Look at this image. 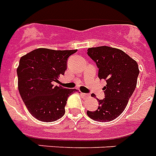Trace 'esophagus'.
Returning <instances> with one entry per match:
<instances>
[{
	"label": "esophagus",
	"mask_w": 156,
	"mask_h": 156,
	"mask_svg": "<svg viewBox=\"0 0 156 156\" xmlns=\"http://www.w3.org/2000/svg\"><path fill=\"white\" fill-rule=\"evenodd\" d=\"M81 95H82L84 98H88V97H90V95H89L88 94H85V93H81Z\"/></svg>",
	"instance_id": "1"
}]
</instances>
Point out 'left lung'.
I'll list each match as a JSON object with an SVG mask.
<instances>
[{
    "label": "left lung",
    "mask_w": 156,
    "mask_h": 156,
    "mask_svg": "<svg viewBox=\"0 0 156 156\" xmlns=\"http://www.w3.org/2000/svg\"><path fill=\"white\" fill-rule=\"evenodd\" d=\"M87 54L99 68V78L106 80L105 98L97 99L99 108L87 111V115L97 122H110L118 118L127 107L134 92L139 75L138 64L120 49L108 46L90 48Z\"/></svg>",
    "instance_id": "left-lung-1"
}]
</instances>
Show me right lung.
I'll use <instances>...</instances> for the list:
<instances>
[{"label": "right lung", "instance_id": "right-lung-1", "mask_svg": "<svg viewBox=\"0 0 156 156\" xmlns=\"http://www.w3.org/2000/svg\"><path fill=\"white\" fill-rule=\"evenodd\" d=\"M77 50L37 48L21 57L18 75L19 92L30 114L39 121H57L64 115L67 98L77 91L54 86L66 70V61Z\"/></svg>", "mask_w": 156, "mask_h": 156}]
</instances>
